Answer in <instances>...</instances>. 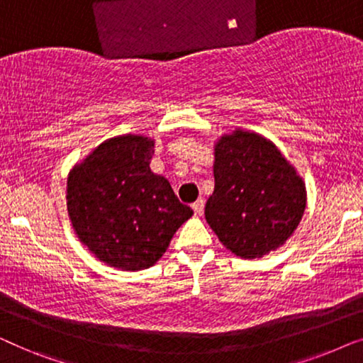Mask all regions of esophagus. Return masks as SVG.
Returning a JSON list of instances; mask_svg holds the SVG:
<instances>
[{"label": "esophagus", "mask_w": 363, "mask_h": 363, "mask_svg": "<svg viewBox=\"0 0 363 363\" xmlns=\"http://www.w3.org/2000/svg\"><path fill=\"white\" fill-rule=\"evenodd\" d=\"M191 208H193V211H195V215L201 216L203 215V210H205V201H203L201 198H200V200H196L195 203H193Z\"/></svg>", "instance_id": "esophagus-1"}]
</instances>
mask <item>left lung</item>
Listing matches in <instances>:
<instances>
[{"instance_id": "1", "label": "left lung", "mask_w": 363, "mask_h": 363, "mask_svg": "<svg viewBox=\"0 0 363 363\" xmlns=\"http://www.w3.org/2000/svg\"><path fill=\"white\" fill-rule=\"evenodd\" d=\"M213 173L205 218L226 250L256 259L286 245L304 216L307 190L274 142L245 128L223 133Z\"/></svg>"}]
</instances>
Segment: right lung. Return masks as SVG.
Segmentation results:
<instances>
[{"label":"right lung","mask_w":363,"mask_h":363,"mask_svg":"<svg viewBox=\"0 0 363 363\" xmlns=\"http://www.w3.org/2000/svg\"><path fill=\"white\" fill-rule=\"evenodd\" d=\"M155 140L125 133L104 140L67 175V215L79 241L122 271L155 264L193 215L165 177L150 170Z\"/></svg>","instance_id":"add662e5"}]
</instances>
